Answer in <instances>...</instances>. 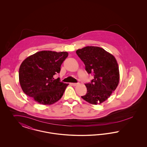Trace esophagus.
<instances>
[{
    "mask_svg": "<svg viewBox=\"0 0 147 147\" xmlns=\"http://www.w3.org/2000/svg\"><path fill=\"white\" fill-rule=\"evenodd\" d=\"M71 84L73 86H76V85H77L78 84V83H71Z\"/></svg>",
    "mask_w": 147,
    "mask_h": 147,
    "instance_id": "1",
    "label": "esophagus"
}]
</instances>
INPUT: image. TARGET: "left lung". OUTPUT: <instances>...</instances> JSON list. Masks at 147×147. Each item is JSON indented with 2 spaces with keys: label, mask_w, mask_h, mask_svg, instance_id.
Masks as SVG:
<instances>
[{
  "label": "left lung",
  "mask_w": 147,
  "mask_h": 147,
  "mask_svg": "<svg viewBox=\"0 0 147 147\" xmlns=\"http://www.w3.org/2000/svg\"><path fill=\"white\" fill-rule=\"evenodd\" d=\"M76 53L87 73L94 76L90 83L85 84L87 92L81 97L93 105L103 102L119 84V66L115 58L105 49L95 46L78 49Z\"/></svg>",
  "instance_id": "left-lung-1"
}]
</instances>
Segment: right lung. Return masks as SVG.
Returning a JSON list of instances; mask_svg holds the SVG:
<instances>
[{
  "instance_id": "add662e5",
  "label": "right lung",
  "mask_w": 147,
  "mask_h": 147,
  "mask_svg": "<svg viewBox=\"0 0 147 147\" xmlns=\"http://www.w3.org/2000/svg\"><path fill=\"white\" fill-rule=\"evenodd\" d=\"M68 56L67 52L43 51L25 59L19 71V82L25 94L43 105H51L62 96L68 84L55 79L61 66Z\"/></svg>"
}]
</instances>
